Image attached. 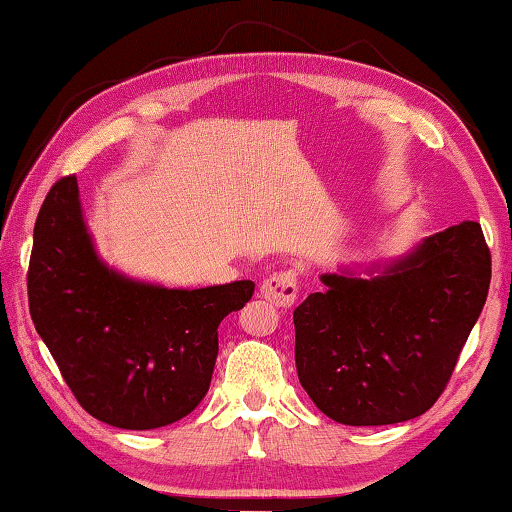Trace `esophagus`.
I'll return each mask as SVG.
<instances>
[{"label":"esophagus","instance_id":"obj_1","mask_svg":"<svg viewBox=\"0 0 512 512\" xmlns=\"http://www.w3.org/2000/svg\"><path fill=\"white\" fill-rule=\"evenodd\" d=\"M259 296L269 300L275 307H291L298 298V278L296 271L273 273L259 287Z\"/></svg>","mask_w":512,"mask_h":512}]
</instances>
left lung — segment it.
<instances>
[{
    "instance_id": "obj_1",
    "label": "left lung",
    "mask_w": 512,
    "mask_h": 512,
    "mask_svg": "<svg viewBox=\"0 0 512 512\" xmlns=\"http://www.w3.org/2000/svg\"><path fill=\"white\" fill-rule=\"evenodd\" d=\"M481 225L462 221L408 253L364 269L323 273V291L294 310L300 385L346 426L415 419L440 399L492 275Z\"/></svg>"
}]
</instances>
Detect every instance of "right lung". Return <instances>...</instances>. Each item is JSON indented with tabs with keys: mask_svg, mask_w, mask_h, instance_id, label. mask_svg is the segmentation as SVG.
I'll return each instance as SVG.
<instances>
[{
	"mask_svg": "<svg viewBox=\"0 0 512 512\" xmlns=\"http://www.w3.org/2000/svg\"><path fill=\"white\" fill-rule=\"evenodd\" d=\"M27 289L36 332L81 408L109 426L152 431L205 399L218 323L248 303L255 282L168 289L113 269L97 255L70 175L38 212Z\"/></svg>",
	"mask_w": 512,
	"mask_h": 512,
	"instance_id": "right-lung-1",
	"label": "right lung"
}]
</instances>
